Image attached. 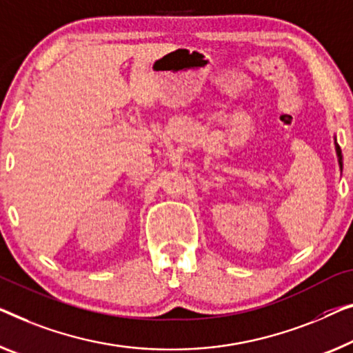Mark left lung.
<instances>
[{
	"instance_id": "1",
	"label": "left lung",
	"mask_w": 353,
	"mask_h": 353,
	"mask_svg": "<svg viewBox=\"0 0 353 353\" xmlns=\"http://www.w3.org/2000/svg\"><path fill=\"white\" fill-rule=\"evenodd\" d=\"M336 154H338V159H339V166H341V170H343V155H341V149H339L338 143H336Z\"/></svg>"
}]
</instances>
